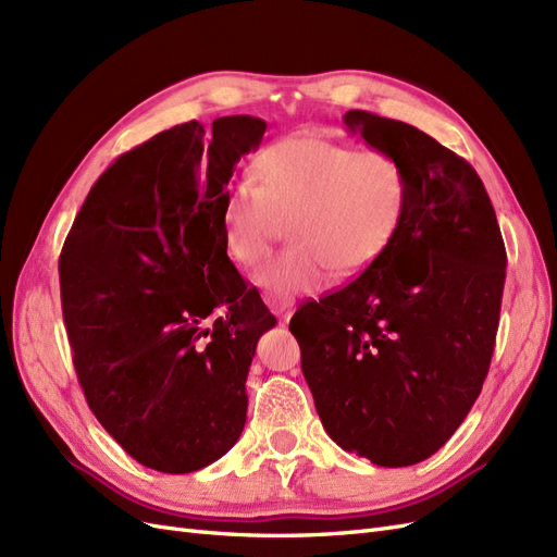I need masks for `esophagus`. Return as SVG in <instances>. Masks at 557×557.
<instances>
[{
	"label": "esophagus",
	"instance_id": "esophagus-1",
	"mask_svg": "<svg viewBox=\"0 0 557 557\" xmlns=\"http://www.w3.org/2000/svg\"><path fill=\"white\" fill-rule=\"evenodd\" d=\"M268 308L273 310V314H277L282 321H289L292 314L296 312V302L292 298H273V296H265Z\"/></svg>",
	"mask_w": 557,
	"mask_h": 557
}]
</instances>
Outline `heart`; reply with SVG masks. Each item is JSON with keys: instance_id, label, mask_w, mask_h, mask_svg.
Returning a JSON list of instances; mask_svg holds the SVG:
<instances>
[{"instance_id": "1", "label": "heart", "mask_w": 557, "mask_h": 557, "mask_svg": "<svg viewBox=\"0 0 557 557\" xmlns=\"http://www.w3.org/2000/svg\"><path fill=\"white\" fill-rule=\"evenodd\" d=\"M255 180L224 196V247L252 271L289 224L292 247L255 275L273 298L312 294L331 273H363L398 238L409 206L398 159L321 136H292L263 150Z\"/></svg>"}]
</instances>
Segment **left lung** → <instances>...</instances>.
Returning <instances> with one entry per match:
<instances>
[{
  "label": "left lung",
  "mask_w": 557,
  "mask_h": 557,
  "mask_svg": "<svg viewBox=\"0 0 557 557\" xmlns=\"http://www.w3.org/2000/svg\"><path fill=\"white\" fill-rule=\"evenodd\" d=\"M345 124L400 161L409 206L370 268L292 319L300 368L326 433L382 468L433 456L486 380L507 252L476 171L400 120L349 111Z\"/></svg>",
  "instance_id": "8db88e82"
}]
</instances>
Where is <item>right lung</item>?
Returning a JSON list of instances; mask_svg holds the SVG:
<instances>
[{
	"instance_id": "obj_1",
	"label": "right lung",
	"mask_w": 557,
	"mask_h": 557,
	"mask_svg": "<svg viewBox=\"0 0 557 557\" xmlns=\"http://www.w3.org/2000/svg\"><path fill=\"white\" fill-rule=\"evenodd\" d=\"M263 134V120L228 115L152 136L101 173L62 247L85 400L157 472L206 468L247 421V372L275 317L226 257L222 206Z\"/></svg>"
}]
</instances>
